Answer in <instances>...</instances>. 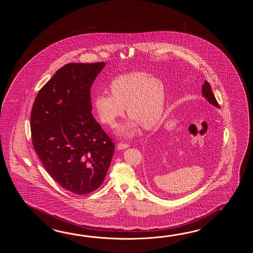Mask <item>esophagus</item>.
<instances>
[{
	"mask_svg": "<svg viewBox=\"0 0 253 253\" xmlns=\"http://www.w3.org/2000/svg\"><path fill=\"white\" fill-rule=\"evenodd\" d=\"M127 147H129V145L126 144V143H119V145H118V149L119 150H123V149H126Z\"/></svg>",
	"mask_w": 253,
	"mask_h": 253,
	"instance_id": "34e87169",
	"label": "esophagus"
}]
</instances>
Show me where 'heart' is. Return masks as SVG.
Returning <instances> with one entry per match:
<instances>
[{
	"instance_id": "obj_1",
	"label": "heart",
	"mask_w": 253,
	"mask_h": 253,
	"mask_svg": "<svg viewBox=\"0 0 253 253\" xmlns=\"http://www.w3.org/2000/svg\"><path fill=\"white\" fill-rule=\"evenodd\" d=\"M110 92L97 94L94 108L101 122L114 127L123 116L125 106L131 118L119 129V134L130 136L138 124L153 128L160 120L166 101L165 86L159 80L143 71L117 77L109 85Z\"/></svg>"
}]
</instances>
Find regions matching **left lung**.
Returning <instances> with one entry per match:
<instances>
[{
    "label": "left lung",
    "mask_w": 253,
    "mask_h": 253,
    "mask_svg": "<svg viewBox=\"0 0 253 253\" xmlns=\"http://www.w3.org/2000/svg\"><path fill=\"white\" fill-rule=\"evenodd\" d=\"M202 92H203V96L208 100V102L211 103V105H213L215 107L219 108V104L217 102L214 95H213V93H212L210 84H209L207 81H205V84L203 85ZM162 137H164V136H162V135L160 136V135H159V136H157L156 138V142H157V145H159V147H160V145H162V143H160V141L162 142ZM163 140L165 139L163 138Z\"/></svg>",
    "instance_id": "8db88e82"
}]
</instances>
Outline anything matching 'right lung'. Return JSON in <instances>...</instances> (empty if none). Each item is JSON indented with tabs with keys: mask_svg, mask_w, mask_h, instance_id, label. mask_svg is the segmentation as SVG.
<instances>
[{
	"mask_svg": "<svg viewBox=\"0 0 253 253\" xmlns=\"http://www.w3.org/2000/svg\"><path fill=\"white\" fill-rule=\"evenodd\" d=\"M105 65H64L41 88L31 113L39 158L55 182L79 195L102 184L115 150L91 113L90 87Z\"/></svg>",
	"mask_w": 253,
	"mask_h": 253,
	"instance_id": "1",
	"label": "right lung"
}]
</instances>
